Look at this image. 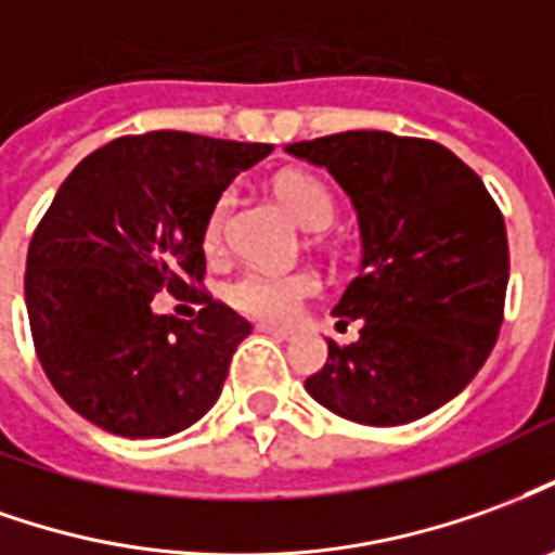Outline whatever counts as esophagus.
<instances>
[{"instance_id":"1","label":"esophagus","mask_w":555,"mask_h":555,"mask_svg":"<svg viewBox=\"0 0 555 555\" xmlns=\"http://www.w3.org/2000/svg\"><path fill=\"white\" fill-rule=\"evenodd\" d=\"M255 331L267 333V336H273V339H291V336H294L291 327H276V324H258Z\"/></svg>"}]
</instances>
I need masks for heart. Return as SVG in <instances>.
I'll list each match as a JSON object with an SVG mask.
<instances>
[{
  "label": "heart",
  "mask_w": 555,
  "mask_h": 555,
  "mask_svg": "<svg viewBox=\"0 0 555 555\" xmlns=\"http://www.w3.org/2000/svg\"><path fill=\"white\" fill-rule=\"evenodd\" d=\"M276 195L279 201L291 210V216L306 228H324L333 219V195L327 185L321 183L312 173L304 170H285L276 177ZM234 207V195L222 192L216 197V204L204 219L201 228V243L210 255H219L224 243V224H228V212ZM321 282L315 273L309 270H270V267H243L237 276L228 282V300L243 315L258 318V321H270V324H282L300 312V306L315 297Z\"/></svg>",
  "instance_id": "obj_1"
}]
</instances>
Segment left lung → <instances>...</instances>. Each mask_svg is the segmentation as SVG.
I'll list each match as a JSON object with an SVG mask.
<instances>
[{
	"label": "left lung",
	"mask_w": 555,
	"mask_h": 555,
	"mask_svg": "<svg viewBox=\"0 0 555 555\" xmlns=\"http://www.w3.org/2000/svg\"><path fill=\"white\" fill-rule=\"evenodd\" d=\"M354 201L363 264L333 306L360 339H327L306 378L324 409L366 426H399L453 399L490 358L507 291L502 210L480 177L436 141L343 131L291 143Z\"/></svg>",
	"instance_id": "1"
}]
</instances>
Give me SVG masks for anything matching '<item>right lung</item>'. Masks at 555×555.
<instances>
[{"label":"right lung","instance_id":"add662e5","mask_svg":"<svg viewBox=\"0 0 555 555\" xmlns=\"http://www.w3.org/2000/svg\"><path fill=\"white\" fill-rule=\"evenodd\" d=\"M270 143L146 131L77 165L35 228L26 312L35 354L72 409L126 439H162L219 399L251 324L204 291L207 212ZM168 289L195 299L192 322L156 317Z\"/></svg>","mask_w":555,"mask_h":555}]
</instances>
